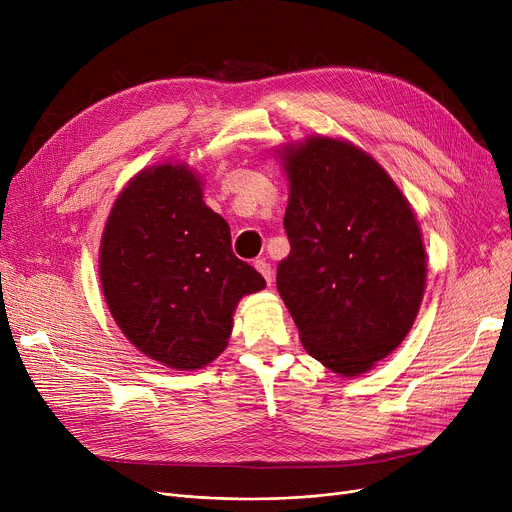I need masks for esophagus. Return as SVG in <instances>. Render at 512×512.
<instances>
[{
  "label": "esophagus",
  "mask_w": 512,
  "mask_h": 512,
  "mask_svg": "<svg viewBox=\"0 0 512 512\" xmlns=\"http://www.w3.org/2000/svg\"><path fill=\"white\" fill-rule=\"evenodd\" d=\"M253 265H255V270H257V272H259V274L265 278V282H267V284H272V278H274V270H272V265L267 263L265 259H257Z\"/></svg>",
  "instance_id": "34e87169"
}]
</instances>
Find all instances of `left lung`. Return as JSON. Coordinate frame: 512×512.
Listing matches in <instances>:
<instances>
[{"mask_svg":"<svg viewBox=\"0 0 512 512\" xmlns=\"http://www.w3.org/2000/svg\"><path fill=\"white\" fill-rule=\"evenodd\" d=\"M290 255L276 284L307 353L359 375L405 340L425 286L415 213L361 149L309 139L286 153Z\"/></svg>","mask_w":512,"mask_h":512,"instance_id":"left-lung-1","label":"left lung"}]
</instances>
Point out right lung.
Listing matches in <instances>:
<instances>
[{"label":"right lung","instance_id":"add662e5","mask_svg":"<svg viewBox=\"0 0 512 512\" xmlns=\"http://www.w3.org/2000/svg\"><path fill=\"white\" fill-rule=\"evenodd\" d=\"M99 274L107 307L124 336L172 369L218 357L240 297L263 276L232 253L230 226L203 203L184 166L134 176L107 218Z\"/></svg>","mask_w":512,"mask_h":512}]
</instances>
